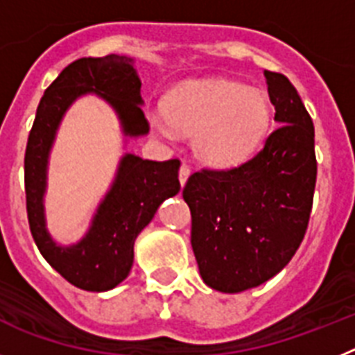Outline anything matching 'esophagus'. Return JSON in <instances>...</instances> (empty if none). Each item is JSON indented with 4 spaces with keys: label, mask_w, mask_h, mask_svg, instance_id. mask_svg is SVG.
<instances>
[{
    "label": "esophagus",
    "mask_w": 355,
    "mask_h": 355,
    "mask_svg": "<svg viewBox=\"0 0 355 355\" xmlns=\"http://www.w3.org/2000/svg\"><path fill=\"white\" fill-rule=\"evenodd\" d=\"M191 175V168L187 164H182L180 166V171H178V180H180L182 186H186L187 178H189Z\"/></svg>",
    "instance_id": "esophagus-1"
}]
</instances>
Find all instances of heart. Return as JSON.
<instances>
[{"instance_id": "heart-1", "label": "heart", "mask_w": 355, "mask_h": 355, "mask_svg": "<svg viewBox=\"0 0 355 355\" xmlns=\"http://www.w3.org/2000/svg\"><path fill=\"white\" fill-rule=\"evenodd\" d=\"M152 125L164 137L173 128L193 134V150L203 164L234 168L266 139L271 105L263 91L234 80H193L169 92Z\"/></svg>"}]
</instances>
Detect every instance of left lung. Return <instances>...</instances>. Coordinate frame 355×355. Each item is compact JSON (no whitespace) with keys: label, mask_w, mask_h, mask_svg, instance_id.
Segmentation results:
<instances>
[{"label":"left lung","mask_w":355,"mask_h":355,"mask_svg":"<svg viewBox=\"0 0 355 355\" xmlns=\"http://www.w3.org/2000/svg\"><path fill=\"white\" fill-rule=\"evenodd\" d=\"M264 76L279 128L254 159L227 171L193 173L182 193L200 275L221 293L275 277L298 250L313 207V119L284 75Z\"/></svg>","instance_id":"left-lung-1"}]
</instances>
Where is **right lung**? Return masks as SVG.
Masks as SVG:
<instances>
[{
  "label": "right lung",
  "mask_w": 355,
  "mask_h": 355,
  "mask_svg": "<svg viewBox=\"0 0 355 355\" xmlns=\"http://www.w3.org/2000/svg\"><path fill=\"white\" fill-rule=\"evenodd\" d=\"M134 62L126 55H107L69 64L41 98L24 153L26 211L37 248L49 266L85 291H109L121 284L134 264V243L141 230L153 220L160 203L180 191L177 159L157 162L125 153L80 241L60 245L46 227L49 153L71 105L85 94L107 101L118 116L125 143L150 130Z\"/></svg>",
  "instance_id": "add662e5"
}]
</instances>
